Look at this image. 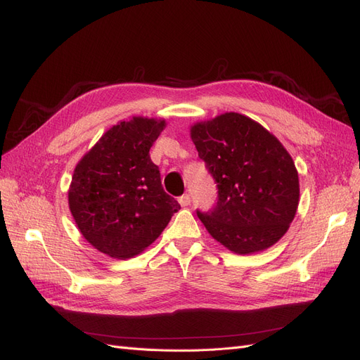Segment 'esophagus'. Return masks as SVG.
<instances>
[{
  "mask_svg": "<svg viewBox=\"0 0 360 360\" xmlns=\"http://www.w3.org/2000/svg\"><path fill=\"white\" fill-rule=\"evenodd\" d=\"M179 202H180V205H181V207H186V205H189V204H191V195H189V193H184V195H181V197L179 198Z\"/></svg>",
  "mask_w": 360,
  "mask_h": 360,
  "instance_id": "1",
  "label": "esophagus"
}]
</instances>
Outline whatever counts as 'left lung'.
<instances>
[{
    "mask_svg": "<svg viewBox=\"0 0 360 360\" xmlns=\"http://www.w3.org/2000/svg\"><path fill=\"white\" fill-rule=\"evenodd\" d=\"M191 138L217 183V202L198 213L234 254H255L284 236L299 205V174L285 147L255 120L225 112L191 126Z\"/></svg>",
    "mask_w": 360,
    "mask_h": 360,
    "instance_id": "obj_1",
    "label": "left lung"
}]
</instances>
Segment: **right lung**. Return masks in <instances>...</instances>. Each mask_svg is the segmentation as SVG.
<instances>
[{"label": "right lung", "mask_w": 360, "mask_h": 360, "mask_svg": "<svg viewBox=\"0 0 360 360\" xmlns=\"http://www.w3.org/2000/svg\"><path fill=\"white\" fill-rule=\"evenodd\" d=\"M165 126V120L147 117L120 122L75 167L70 213L85 240L108 257L141 254L180 210L148 155Z\"/></svg>", "instance_id": "add662e5"}]
</instances>
